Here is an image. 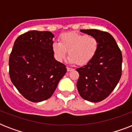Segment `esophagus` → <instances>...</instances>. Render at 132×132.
<instances>
[{
    "instance_id": "esophagus-1",
    "label": "esophagus",
    "mask_w": 132,
    "mask_h": 132,
    "mask_svg": "<svg viewBox=\"0 0 132 132\" xmlns=\"http://www.w3.org/2000/svg\"><path fill=\"white\" fill-rule=\"evenodd\" d=\"M74 70L73 68H69V67H67V71H68V72L72 71V70Z\"/></svg>"
}]
</instances>
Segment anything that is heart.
I'll use <instances>...</instances> for the list:
<instances>
[{"label": "heart", "instance_id": "b5f03b06", "mask_svg": "<svg viewBox=\"0 0 132 132\" xmlns=\"http://www.w3.org/2000/svg\"><path fill=\"white\" fill-rule=\"evenodd\" d=\"M98 46V40L94 36L67 32L60 35L59 42L52 44V50L58 62H62L66 58L68 51L70 64L84 65L94 57Z\"/></svg>", "mask_w": 132, "mask_h": 132}]
</instances>
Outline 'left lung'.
<instances>
[{
	"label": "left lung",
	"mask_w": 132,
	"mask_h": 132,
	"mask_svg": "<svg viewBox=\"0 0 132 132\" xmlns=\"http://www.w3.org/2000/svg\"><path fill=\"white\" fill-rule=\"evenodd\" d=\"M81 32L97 39L96 55L76 70L79 74L77 88L80 96L90 102H99L110 94L122 73V53L114 38L108 32L97 29H81Z\"/></svg>",
	"instance_id": "obj_1"
}]
</instances>
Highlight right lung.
<instances>
[{
  "label": "right lung",
  "instance_id": "add662e5",
  "mask_svg": "<svg viewBox=\"0 0 132 132\" xmlns=\"http://www.w3.org/2000/svg\"><path fill=\"white\" fill-rule=\"evenodd\" d=\"M53 38L50 31L27 32L15 40L9 56L11 82L32 102L49 98L66 72V66L54 57Z\"/></svg>",
  "mask_w": 132,
  "mask_h": 132
}]
</instances>
